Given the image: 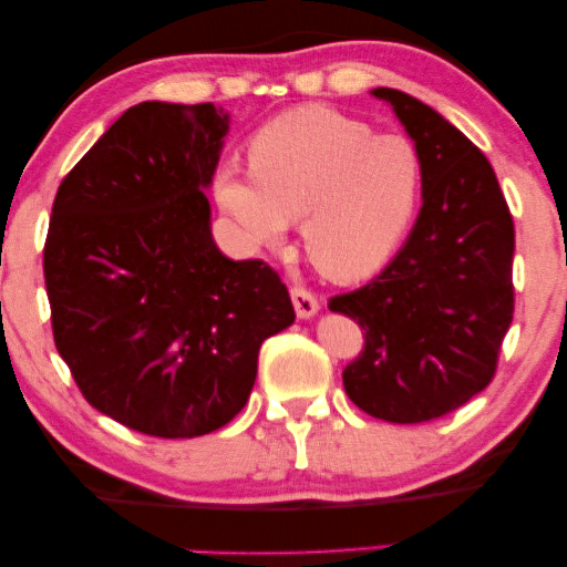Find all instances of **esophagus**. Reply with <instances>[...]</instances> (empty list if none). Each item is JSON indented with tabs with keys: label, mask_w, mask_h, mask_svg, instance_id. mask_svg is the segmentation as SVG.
Wrapping results in <instances>:
<instances>
[{
	"label": "esophagus",
	"mask_w": 567,
	"mask_h": 567,
	"mask_svg": "<svg viewBox=\"0 0 567 567\" xmlns=\"http://www.w3.org/2000/svg\"><path fill=\"white\" fill-rule=\"evenodd\" d=\"M291 301H293L296 317H299V319H309L319 311V299L309 289H303V286H293Z\"/></svg>",
	"instance_id": "1"
}]
</instances>
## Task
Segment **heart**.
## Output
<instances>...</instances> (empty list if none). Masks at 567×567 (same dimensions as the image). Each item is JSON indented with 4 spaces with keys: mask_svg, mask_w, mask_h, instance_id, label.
Returning <instances> with one entry per match:
<instances>
[{
    "mask_svg": "<svg viewBox=\"0 0 567 567\" xmlns=\"http://www.w3.org/2000/svg\"><path fill=\"white\" fill-rule=\"evenodd\" d=\"M250 173L223 163L213 175L220 210L254 246H276L301 218L306 256L321 274H374L410 230L424 161L406 135H377L364 120L299 107L248 145Z\"/></svg>",
    "mask_w": 567,
    "mask_h": 567,
    "instance_id": "1",
    "label": "heart"
}]
</instances>
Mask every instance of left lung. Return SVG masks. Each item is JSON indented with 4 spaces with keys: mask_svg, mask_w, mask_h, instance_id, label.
<instances>
[{
    "mask_svg": "<svg viewBox=\"0 0 567 567\" xmlns=\"http://www.w3.org/2000/svg\"><path fill=\"white\" fill-rule=\"evenodd\" d=\"M424 161L422 210L402 250L357 291L329 299L364 331L344 369L351 402L377 420L420 424L493 382L515 311V226L493 165L440 113L377 87Z\"/></svg>",
    "mask_w": 567,
    "mask_h": 567,
    "instance_id": "left-lung-1",
    "label": "left lung"
}]
</instances>
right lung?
<instances>
[{
    "label": "right lung",
    "mask_w": 567,
    "mask_h": 567,
    "mask_svg": "<svg viewBox=\"0 0 567 567\" xmlns=\"http://www.w3.org/2000/svg\"><path fill=\"white\" fill-rule=\"evenodd\" d=\"M228 115L141 102L64 175L44 240L52 333L97 412L163 440L244 410L258 349L291 327L289 289L261 258L210 238L208 188Z\"/></svg>",
    "instance_id": "right-lung-1"
}]
</instances>
